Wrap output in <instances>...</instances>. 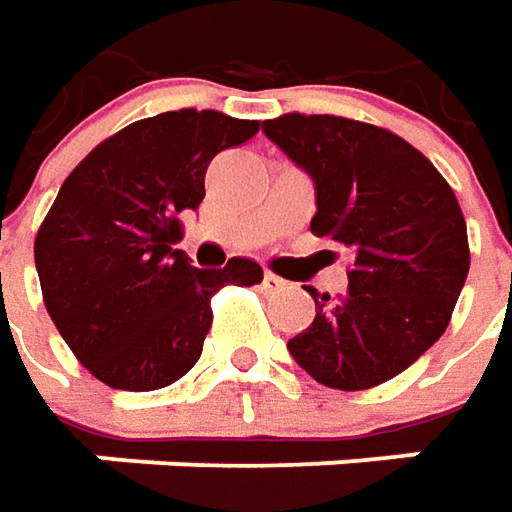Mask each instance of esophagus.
<instances>
[{
    "label": "esophagus",
    "mask_w": 512,
    "mask_h": 512,
    "mask_svg": "<svg viewBox=\"0 0 512 512\" xmlns=\"http://www.w3.org/2000/svg\"><path fill=\"white\" fill-rule=\"evenodd\" d=\"M286 286H289V283H286L283 277H277V274H272V272L263 274V289L269 291V294H277V291H283Z\"/></svg>",
    "instance_id": "1"
}]
</instances>
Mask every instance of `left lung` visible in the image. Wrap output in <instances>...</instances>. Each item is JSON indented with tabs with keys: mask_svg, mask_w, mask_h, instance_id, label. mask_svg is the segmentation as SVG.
Returning a JSON list of instances; mask_svg holds the SVG:
<instances>
[{
	"mask_svg": "<svg viewBox=\"0 0 512 512\" xmlns=\"http://www.w3.org/2000/svg\"><path fill=\"white\" fill-rule=\"evenodd\" d=\"M263 133L306 169L317 192L311 232L351 249L348 291L314 297L289 340L320 385L365 391L414 365L450 323L470 269L465 215L450 184L391 130L340 115L289 113Z\"/></svg>",
	"mask_w": 512,
	"mask_h": 512,
	"instance_id": "8db88e82",
	"label": "left lung"
}]
</instances>
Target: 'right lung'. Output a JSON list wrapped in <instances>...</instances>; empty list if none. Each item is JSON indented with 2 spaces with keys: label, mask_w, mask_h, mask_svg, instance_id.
<instances>
[{
  "label": "right lung",
  "mask_w": 512,
  "mask_h": 512,
  "mask_svg": "<svg viewBox=\"0 0 512 512\" xmlns=\"http://www.w3.org/2000/svg\"><path fill=\"white\" fill-rule=\"evenodd\" d=\"M257 130L218 110H172L118 130L67 175L33 257L50 320L104 385H172L201 357L212 294L263 280L255 260L195 269L172 249L178 215L206 195L209 161Z\"/></svg>",
  "instance_id": "1"
}]
</instances>
